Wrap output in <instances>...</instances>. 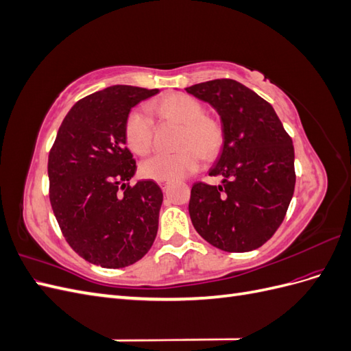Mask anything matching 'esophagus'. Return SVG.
<instances>
[{"instance_id":"1","label":"esophagus","mask_w":351,"mask_h":351,"mask_svg":"<svg viewBox=\"0 0 351 351\" xmlns=\"http://www.w3.org/2000/svg\"><path fill=\"white\" fill-rule=\"evenodd\" d=\"M168 184H169V182H159V186H161V187H162V190H165Z\"/></svg>"}]
</instances>
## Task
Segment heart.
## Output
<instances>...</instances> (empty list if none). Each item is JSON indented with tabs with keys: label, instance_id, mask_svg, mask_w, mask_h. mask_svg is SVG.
I'll return each instance as SVG.
<instances>
[{
	"label": "heart",
	"instance_id": "obj_1",
	"mask_svg": "<svg viewBox=\"0 0 351 351\" xmlns=\"http://www.w3.org/2000/svg\"><path fill=\"white\" fill-rule=\"evenodd\" d=\"M154 110L165 121L183 124L178 146L174 154H156L141 165V173L156 182L183 178L200 168L204 155L215 156L222 146L221 125L205 115V108L197 99L184 93L168 95L154 105ZM124 139L130 151L145 155L154 142V123L145 110L134 108L124 123Z\"/></svg>",
	"mask_w": 351,
	"mask_h": 351
}]
</instances>
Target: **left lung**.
<instances>
[{"label": "left lung", "mask_w": 351, "mask_h": 351, "mask_svg": "<svg viewBox=\"0 0 351 351\" xmlns=\"http://www.w3.org/2000/svg\"><path fill=\"white\" fill-rule=\"evenodd\" d=\"M186 92L208 102L222 123V147L209 176L221 184L195 183L189 214L212 246L250 252L278 230L294 193V147L272 105L244 84L217 79Z\"/></svg>", "instance_id": "obj_1"}]
</instances>
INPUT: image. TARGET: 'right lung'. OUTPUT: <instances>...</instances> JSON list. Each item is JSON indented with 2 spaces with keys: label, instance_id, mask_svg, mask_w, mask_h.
<instances>
[{
  "label": "right lung",
  "instance_id": "add662e5",
  "mask_svg": "<svg viewBox=\"0 0 351 351\" xmlns=\"http://www.w3.org/2000/svg\"><path fill=\"white\" fill-rule=\"evenodd\" d=\"M159 89L114 84L80 99L62 120L48 158L49 200L67 243L102 268L133 265L152 247L162 192L152 180L129 182L130 110Z\"/></svg>",
  "mask_w": 351,
  "mask_h": 351
}]
</instances>
